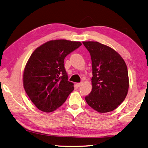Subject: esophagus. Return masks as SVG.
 I'll return each mask as SVG.
<instances>
[{
    "instance_id": "esophagus-1",
    "label": "esophagus",
    "mask_w": 148,
    "mask_h": 148,
    "mask_svg": "<svg viewBox=\"0 0 148 148\" xmlns=\"http://www.w3.org/2000/svg\"><path fill=\"white\" fill-rule=\"evenodd\" d=\"M83 84V83H76V86L77 87H80L81 86H82Z\"/></svg>"
}]
</instances>
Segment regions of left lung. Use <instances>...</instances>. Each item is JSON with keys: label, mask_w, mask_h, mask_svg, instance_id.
<instances>
[{"label": "left lung", "mask_w": 148, "mask_h": 148, "mask_svg": "<svg viewBox=\"0 0 148 148\" xmlns=\"http://www.w3.org/2000/svg\"><path fill=\"white\" fill-rule=\"evenodd\" d=\"M92 58V90L85 100L100 113L114 111L124 101L129 88L125 62L111 47L97 41H83Z\"/></svg>", "instance_id": "1"}]
</instances>
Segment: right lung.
Segmentation results:
<instances>
[{
	"instance_id": "obj_1",
	"label": "right lung",
	"mask_w": 148,
	"mask_h": 148,
	"mask_svg": "<svg viewBox=\"0 0 148 148\" xmlns=\"http://www.w3.org/2000/svg\"><path fill=\"white\" fill-rule=\"evenodd\" d=\"M81 45L79 41L51 40L30 55L24 69L23 84L27 95L40 111H55L74 90V83L68 81L64 58Z\"/></svg>"
}]
</instances>
